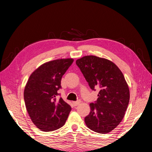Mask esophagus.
<instances>
[{"instance_id":"1","label":"esophagus","mask_w":152,"mask_h":152,"mask_svg":"<svg viewBox=\"0 0 152 152\" xmlns=\"http://www.w3.org/2000/svg\"><path fill=\"white\" fill-rule=\"evenodd\" d=\"M80 101H76V102H73V104L74 105V106H78V104H80Z\"/></svg>"}]
</instances>
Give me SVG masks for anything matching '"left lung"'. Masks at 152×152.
<instances>
[{
	"label": "left lung",
	"mask_w": 152,
	"mask_h": 152,
	"mask_svg": "<svg viewBox=\"0 0 152 152\" xmlns=\"http://www.w3.org/2000/svg\"><path fill=\"white\" fill-rule=\"evenodd\" d=\"M76 63L91 88L100 90L84 118L86 126L96 133L110 132L121 122L129 102V88L122 72L113 61L95 56H84Z\"/></svg>",
	"instance_id": "1"
}]
</instances>
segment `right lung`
<instances>
[{
  "mask_svg": "<svg viewBox=\"0 0 152 152\" xmlns=\"http://www.w3.org/2000/svg\"><path fill=\"white\" fill-rule=\"evenodd\" d=\"M72 58L58 59L43 64L31 74L24 90L25 107L36 127L51 132L65 124L71 107L60 98L62 76L73 63Z\"/></svg>",
  "mask_w": 152,
  "mask_h": 152,
  "instance_id": "add662e5",
  "label": "right lung"
}]
</instances>
